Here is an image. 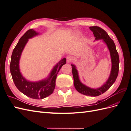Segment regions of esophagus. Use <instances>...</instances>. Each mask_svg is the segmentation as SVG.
<instances>
[{
  "label": "esophagus",
  "instance_id": "obj_1",
  "mask_svg": "<svg viewBox=\"0 0 131 131\" xmlns=\"http://www.w3.org/2000/svg\"><path fill=\"white\" fill-rule=\"evenodd\" d=\"M73 61V57L72 56H68L67 57V61L68 63H69V62H71L72 61Z\"/></svg>",
  "mask_w": 131,
  "mask_h": 131
}]
</instances>
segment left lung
<instances>
[{
  "mask_svg": "<svg viewBox=\"0 0 131 131\" xmlns=\"http://www.w3.org/2000/svg\"><path fill=\"white\" fill-rule=\"evenodd\" d=\"M90 29L93 32L94 37H96L95 38L96 40L102 39H103L104 41L108 46L110 51L112 62V68L110 75L108 81L105 83L104 85H103L101 88L93 89L83 85L80 81L78 71L75 68V66L73 64H72V73L74 78V85L75 88L78 92L81 94L86 95V96L96 97L104 93L115 81L118 75V69H119V56H118V54L116 49V46L114 41L104 29L98 26L90 27Z\"/></svg>",
  "mask_w": 131,
  "mask_h": 131,
  "instance_id": "obj_1",
  "label": "left lung"
}]
</instances>
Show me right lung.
Returning <instances> with one entry per match:
<instances>
[{
	"label": "right lung",
	"mask_w": 131,
	"mask_h": 131,
	"mask_svg": "<svg viewBox=\"0 0 131 131\" xmlns=\"http://www.w3.org/2000/svg\"><path fill=\"white\" fill-rule=\"evenodd\" d=\"M37 34L36 31L30 29L28 30L19 39L11 55L10 69L14 84L18 90L30 98L40 100L47 97L53 93L57 74L61 67L66 63V59H62L55 66L48 79L35 82L26 80L19 72V60L28 39Z\"/></svg>",
	"instance_id": "1"
}]
</instances>
